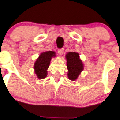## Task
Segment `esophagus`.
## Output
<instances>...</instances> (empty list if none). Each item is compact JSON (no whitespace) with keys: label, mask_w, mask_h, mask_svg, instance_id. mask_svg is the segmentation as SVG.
<instances>
[{"label":"esophagus","mask_w":120,"mask_h":120,"mask_svg":"<svg viewBox=\"0 0 120 120\" xmlns=\"http://www.w3.org/2000/svg\"><path fill=\"white\" fill-rule=\"evenodd\" d=\"M64 49H58V53H59V55H62L64 53Z\"/></svg>","instance_id":"esophagus-1"}]
</instances>
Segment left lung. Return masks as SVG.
Wrapping results in <instances>:
<instances>
[{"instance_id":"obj_1","label":"left lung","mask_w":120,"mask_h":120,"mask_svg":"<svg viewBox=\"0 0 120 120\" xmlns=\"http://www.w3.org/2000/svg\"><path fill=\"white\" fill-rule=\"evenodd\" d=\"M67 59V67L68 70V77L71 80H76L83 70V64L79 58L78 53H68L65 56Z\"/></svg>"}]
</instances>
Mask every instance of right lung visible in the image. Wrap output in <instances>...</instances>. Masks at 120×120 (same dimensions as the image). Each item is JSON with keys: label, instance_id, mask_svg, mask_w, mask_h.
Listing matches in <instances>:
<instances>
[{"label": "right lung", "instance_id": "obj_1", "mask_svg": "<svg viewBox=\"0 0 120 120\" xmlns=\"http://www.w3.org/2000/svg\"><path fill=\"white\" fill-rule=\"evenodd\" d=\"M56 56L53 51H47L41 53L34 64V70L38 79H44L47 75V71L51 59Z\"/></svg>", "mask_w": 120, "mask_h": 120}]
</instances>
